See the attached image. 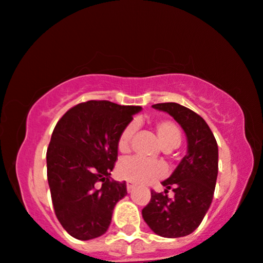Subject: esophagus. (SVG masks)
Instances as JSON below:
<instances>
[{
    "label": "esophagus",
    "mask_w": 263,
    "mask_h": 263,
    "mask_svg": "<svg viewBox=\"0 0 263 263\" xmlns=\"http://www.w3.org/2000/svg\"><path fill=\"white\" fill-rule=\"evenodd\" d=\"M135 187H136V185L132 183V182H127V183H126V188H127V192H129V193L134 191Z\"/></svg>",
    "instance_id": "1"
}]
</instances>
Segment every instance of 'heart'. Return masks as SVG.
<instances>
[{
	"instance_id": "obj_1",
	"label": "heart",
	"mask_w": 263,
	"mask_h": 263,
	"mask_svg": "<svg viewBox=\"0 0 263 263\" xmlns=\"http://www.w3.org/2000/svg\"><path fill=\"white\" fill-rule=\"evenodd\" d=\"M135 126L128 125L121 132L118 141V149L120 153H127L129 149V142L134 135ZM155 131L159 141L164 149H174L178 147L181 143V132L177 126L171 121H159L155 125ZM119 177L125 181L134 182V183L147 184L161 178L165 175V167L160 162L147 161L143 159L131 158L121 161L118 166Z\"/></svg>"
}]
</instances>
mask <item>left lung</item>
<instances>
[{"label":"left lung","mask_w":263,"mask_h":263,"mask_svg":"<svg viewBox=\"0 0 263 263\" xmlns=\"http://www.w3.org/2000/svg\"><path fill=\"white\" fill-rule=\"evenodd\" d=\"M152 107L170 114L181 125L187 137V154L170 177L161 182L165 194L152 191L142 216L160 237H185L199 227L212 202L218 174L217 142L204 119L191 109L178 103ZM168 189L175 193L174 198L167 197Z\"/></svg>","instance_id":"obj_1"}]
</instances>
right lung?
Wrapping results in <instances>:
<instances>
[{"label": "right lung", "mask_w": 263, "mask_h": 263, "mask_svg": "<svg viewBox=\"0 0 263 263\" xmlns=\"http://www.w3.org/2000/svg\"><path fill=\"white\" fill-rule=\"evenodd\" d=\"M141 107L108 101L75 105L57 122L49 142L47 178L63 228L79 240L101 237L127 194L126 182L110 179L118 141Z\"/></svg>", "instance_id": "1"}]
</instances>
